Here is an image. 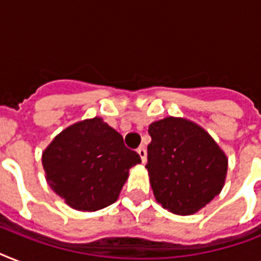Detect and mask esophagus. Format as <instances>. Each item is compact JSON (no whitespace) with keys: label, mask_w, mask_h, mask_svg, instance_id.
<instances>
[{"label":"esophagus","mask_w":261,"mask_h":261,"mask_svg":"<svg viewBox=\"0 0 261 261\" xmlns=\"http://www.w3.org/2000/svg\"><path fill=\"white\" fill-rule=\"evenodd\" d=\"M138 154H139V157H141V160H142V163L145 164L147 161V151H146V149H145V147L143 146H141V147H138Z\"/></svg>","instance_id":"34e87169"}]
</instances>
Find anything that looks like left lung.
<instances>
[{
    "instance_id": "obj_1",
    "label": "left lung",
    "mask_w": 261,
    "mask_h": 261,
    "mask_svg": "<svg viewBox=\"0 0 261 261\" xmlns=\"http://www.w3.org/2000/svg\"><path fill=\"white\" fill-rule=\"evenodd\" d=\"M150 184L155 200L173 214H195L221 192L227 159L210 134L191 120L161 119L149 126Z\"/></svg>"
}]
</instances>
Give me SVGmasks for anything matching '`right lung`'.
Listing matches in <instances>:
<instances>
[{"mask_svg":"<svg viewBox=\"0 0 261 261\" xmlns=\"http://www.w3.org/2000/svg\"><path fill=\"white\" fill-rule=\"evenodd\" d=\"M42 163L51 190L71 208L96 211L116 202L141 157L124 146L118 131L93 118L57 135L43 151Z\"/></svg>","mask_w":261,"mask_h":261,"instance_id":"1","label":"right lung"}]
</instances>
